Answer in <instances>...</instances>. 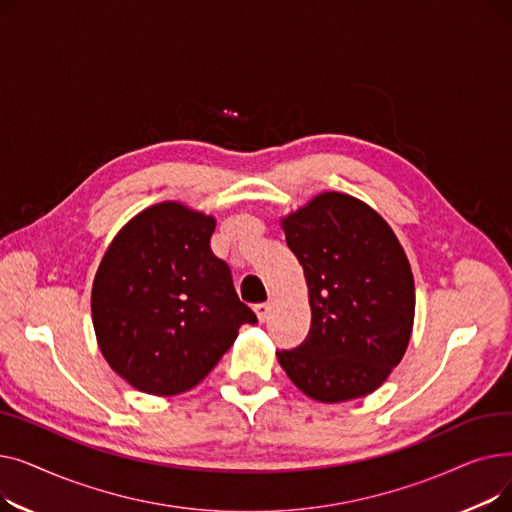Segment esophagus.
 Masks as SVG:
<instances>
[{"mask_svg": "<svg viewBox=\"0 0 512 512\" xmlns=\"http://www.w3.org/2000/svg\"><path fill=\"white\" fill-rule=\"evenodd\" d=\"M270 311H272V305L270 303H259L255 305V313L259 317V321H265L267 317H270Z\"/></svg>", "mask_w": 512, "mask_h": 512, "instance_id": "obj_1", "label": "esophagus"}]
</instances>
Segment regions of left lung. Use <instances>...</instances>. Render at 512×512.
Returning a JSON list of instances; mask_svg holds the SVG:
<instances>
[{
  "instance_id": "8db88e82",
  "label": "left lung",
  "mask_w": 512,
  "mask_h": 512,
  "mask_svg": "<svg viewBox=\"0 0 512 512\" xmlns=\"http://www.w3.org/2000/svg\"><path fill=\"white\" fill-rule=\"evenodd\" d=\"M309 286L307 338L278 361L307 396L342 402L380 388L407 351L415 315L409 259L365 203L324 193L284 220Z\"/></svg>"
}]
</instances>
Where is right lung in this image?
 Masks as SVG:
<instances>
[{
    "label": "right lung",
    "mask_w": 512,
    "mask_h": 512,
    "mask_svg": "<svg viewBox=\"0 0 512 512\" xmlns=\"http://www.w3.org/2000/svg\"><path fill=\"white\" fill-rule=\"evenodd\" d=\"M215 220L159 203L130 220L93 284V326L105 361L147 394L199 384L257 315L211 251Z\"/></svg>",
    "instance_id": "obj_1"
}]
</instances>
